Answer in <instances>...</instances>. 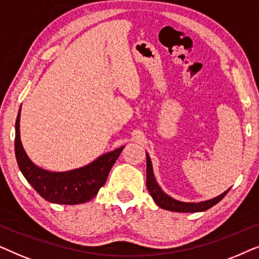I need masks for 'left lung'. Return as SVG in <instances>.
<instances>
[{"label": "left lung", "instance_id": "8db88e82", "mask_svg": "<svg viewBox=\"0 0 259 259\" xmlns=\"http://www.w3.org/2000/svg\"><path fill=\"white\" fill-rule=\"evenodd\" d=\"M147 156V187L149 191L151 198L154 199V201L156 202L158 207L167 209V211L171 212H182V213H195V212H202L206 209L211 208L212 206L222 200L224 196L227 194V192L230 191V188L225 191L222 194L215 196V198L206 200V201H200V202H184L180 200H177L171 198L170 195H168L167 193L163 192V189L160 187V185L157 184L156 179H155L154 170H153V164H151V160L149 154L146 153Z\"/></svg>", "mask_w": 259, "mask_h": 259}]
</instances>
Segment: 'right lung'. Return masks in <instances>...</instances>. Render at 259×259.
<instances>
[{"mask_svg": "<svg viewBox=\"0 0 259 259\" xmlns=\"http://www.w3.org/2000/svg\"><path fill=\"white\" fill-rule=\"evenodd\" d=\"M20 117L21 108L15 123V156L20 170L28 184L52 204H82L97 195L124 146L101 155L84 167L66 171L47 170L36 165L27 155L20 135Z\"/></svg>", "mask_w": 259, "mask_h": 259, "instance_id": "obj_1", "label": "right lung"}]
</instances>
